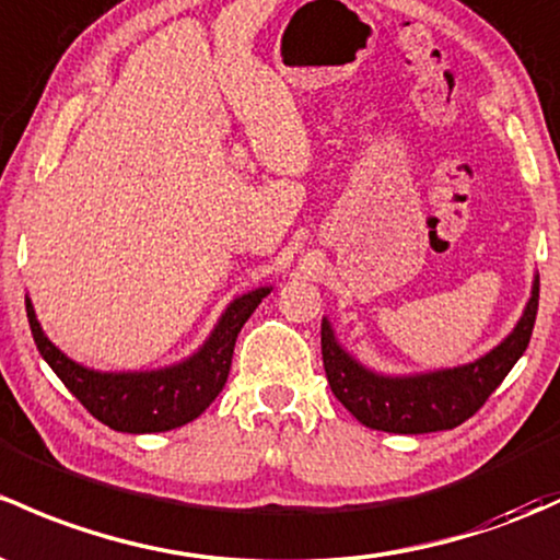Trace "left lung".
I'll return each instance as SVG.
<instances>
[{
    "mask_svg": "<svg viewBox=\"0 0 560 560\" xmlns=\"http://www.w3.org/2000/svg\"><path fill=\"white\" fill-rule=\"evenodd\" d=\"M537 308L539 279L534 281L526 314L521 316L513 335L502 346L472 364L438 370V373L416 375V378H384V375L359 368L354 359L335 343L332 329L325 322L322 359H325L327 384L357 421L378 432L423 434L453 429L478 413L486 399L502 384L504 375L523 357L532 340Z\"/></svg>",
    "mask_w": 560,
    "mask_h": 560,
    "instance_id": "1",
    "label": "left lung"
}]
</instances>
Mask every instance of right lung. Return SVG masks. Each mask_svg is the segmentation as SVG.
Segmentation results:
<instances>
[{"instance_id": "right-lung-1", "label": "right lung", "mask_w": 560, "mask_h": 560, "mask_svg": "<svg viewBox=\"0 0 560 560\" xmlns=\"http://www.w3.org/2000/svg\"><path fill=\"white\" fill-rule=\"evenodd\" d=\"M268 287L233 300L231 308L214 327L211 338L187 362L155 373H96L63 357L56 346L43 335L32 303L26 300L28 327L39 354L50 364L52 373L63 381V386L80 399L82 408L107 423L115 432H168V429L190 423L203 413L217 394L225 386L231 373L235 338L244 322L255 314L257 305L268 295Z\"/></svg>"}]
</instances>
